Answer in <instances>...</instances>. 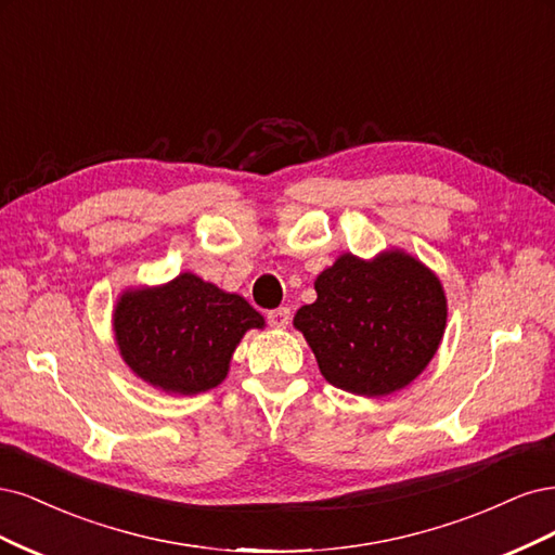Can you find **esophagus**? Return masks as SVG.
<instances>
[{
  "label": "esophagus",
  "mask_w": 555,
  "mask_h": 555,
  "mask_svg": "<svg viewBox=\"0 0 555 555\" xmlns=\"http://www.w3.org/2000/svg\"><path fill=\"white\" fill-rule=\"evenodd\" d=\"M267 320H270V325L274 330H285V327H288V323H291V309L288 307H279V309L267 313Z\"/></svg>",
  "instance_id": "obj_1"
}]
</instances>
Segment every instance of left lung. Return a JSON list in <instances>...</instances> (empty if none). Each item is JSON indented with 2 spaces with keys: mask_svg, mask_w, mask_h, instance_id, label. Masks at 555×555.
Wrapping results in <instances>:
<instances>
[{
  "mask_svg": "<svg viewBox=\"0 0 555 555\" xmlns=\"http://www.w3.org/2000/svg\"><path fill=\"white\" fill-rule=\"evenodd\" d=\"M313 285L315 301L293 325L330 385L378 399L408 387L434 360L447 297L438 274L413 254L397 246L369 260L341 254Z\"/></svg>",
  "mask_w": 555,
  "mask_h": 555,
  "instance_id": "1",
  "label": "left lung"
}]
</instances>
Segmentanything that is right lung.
<instances>
[{
	"label": "right lung",
	"instance_id": "obj_1",
	"mask_svg": "<svg viewBox=\"0 0 555 555\" xmlns=\"http://www.w3.org/2000/svg\"><path fill=\"white\" fill-rule=\"evenodd\" d=\"M248 330H264L251 304L193 272L160 285H131L113 307L124 364L142 383L175 397L219 387Z\"/></svg>",
	"mask_w": 555,
	"mask_h": 555
}]
</instances>
